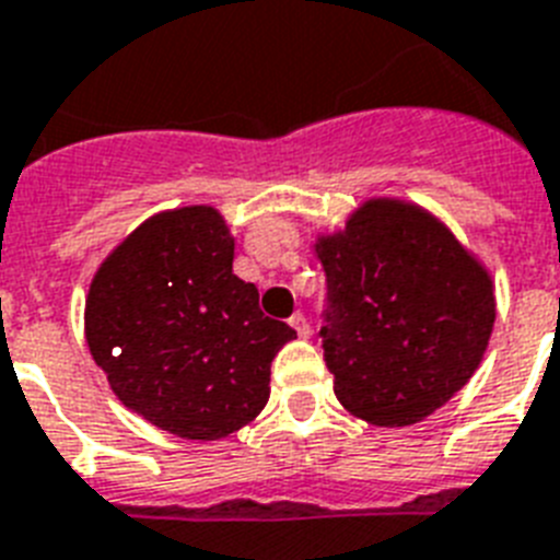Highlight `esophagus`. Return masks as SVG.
I'll use <instances>...</instances> for the list:
<instances>
[{
    "label": "esophagus",
    "mask_w": 560,
    "mask_h": 560,
    "mask_svg": "<svg viewBox=\"0 0 560 560\" xmlns=\"http://www.w3.org/2000/svg\"><path fill=\"white\" fill-rule=\"evenodd\" d=\"M290 327H293L295 334L302 336V339H307V336H311V322L304 319L302 313H293V316H290Z\"/></svg>",
    "instance_id": "34e87169"
}]
</instances>
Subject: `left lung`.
<instances>
[{"label": "left lung", "mask_w": 560, "mask_h": 560, "mask_svg": "<svg viewBox=\"0 0 560 560\" xmlns=\"http://www.w3.org/2000/svg\"><path fill=\"white\" fill-rule=\"evenodd\" d=\"M322 348L336 399L371 425H413L469 383L494 325L489 272L438 218L376 198L322 235Z\"/></svg>", "instance_id": "1"}]
</instances>
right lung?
I'll list each match as a JSON object with an SVG mask.
<instances>
[{
    "instance_id": "add662e5",
    "label": "right lung",
    "mask_w": 560,
    "mask_h": 560,
    "mask_svg": "<svg viewBox=\"0 0 560 560\" xmlns=\"http://www.w3.org/2000/svg\"><path fill=\"white\" fill-rule=\"evenodd\" d=\"M233 256L218 209H172L122 241L85 299V342L117 399L177 438L221 440L256 420L295 336L261 313Z\"/></svg>"
}]
</instances>
